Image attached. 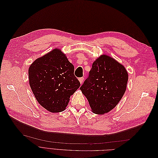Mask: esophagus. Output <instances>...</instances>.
<instances>
[{"label":"esophagus","instance_id":"1","mask_svg":"<svg viewBox=\"0 0 158 158\" xmlns=\"http://www.w3.org/2000/svg\"><path fill=\"white\" fill-rule=\"evenodd\" d=\"M78 80H79V81H80V84H82V83H83V81H84V78L83 77H82V78H80Z\"/></svg>","mask_w":158,"mask_h":158}]
</instances>
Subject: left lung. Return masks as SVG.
I'll return each mask as SVG.
<instances>
[{
	"label": "left lung",
	"instance_id": "obj_1",
	"mask_svg": "<svg viewBox=\"0 0 158 158\" xmlns=\"http://www.w3.org/2000/svg\"><path fill=\"white\" fill-rule=\"evenodd\" d=\"M128 73L125 66L106 55L92 64L88 78L80 87L93 113L103 114L116 107L125 94Z\"/></svg>",
	"mask_w": 158,
	"mask_h": 158
}]
</instances>
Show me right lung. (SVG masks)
<instances>
[{
	"mask_svg": "<svg viewBox=\"0 0 158 158\" xmlns=\"http://www.w3.org/2000/svg\"><path fill=\"white\" fill-rule=\"evenodd\" d=\"M74 67L61 50L55 49L37 59L28 74L31 89L41 106L51 113L63 111L80 86Z\"/></svg>",
	"mask_w": 158,
	"mask_h": 158,
	"instance_id": "add662e5",
	"label": "right lung"
}]
</instances>
